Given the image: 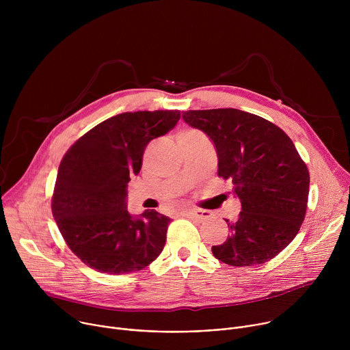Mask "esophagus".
Here are the masks:
<instances>
[{
    "label": "esophagus",
    "mask_w": 350,
    "mask_h": 350,
    "mask_svg": "<svg viewBox=\"0 0 350 350\" xmlns=\"http://www.w3.org/2000/svg\"><path fill=\"white\" fill-rule=\"evenodd\" d=\"M181 213H183L184 216H188V217L196 219V220H199V221L206 220V219L211 216V213H209V212H206V211H183Z\"/></svg>",
    "instance_id": "obj_1"
}]
</instances>
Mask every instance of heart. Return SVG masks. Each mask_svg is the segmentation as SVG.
Masks as SVG:
<instances>
[{
	"label": "heart",
	"instance_id": "1",
	"mask_svg": "<svg viewBox=\"0 0 350 350\" xmlns=\"http://www.w3.org/2000/svg\"><path fill=\"white\" fill-rule=\"evenodd\" d=\"M188 131H193V130H188Z\"/></svg>",
	"mask_w": 350,
	"mask_h": 350
}]
</instances>
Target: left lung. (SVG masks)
<instances>
[{
  "mask_svg": "<svg viewBox=\"0 0 350 350\" xmlns=\"http://www.w3.org/2000/svg\"><path fill=\"white\" fill-rule=\"evenodd\" d=\"M183 119L215 144L217 174L234 184L242 211L227 221L230 237L212 246L216 259L245 267L277 256L296 237L310 176L292 139L274 123L239 109L187 111Z\"/></svg>",
  "mask_w": 350,
  "mask_h": 350,
  "instance_id": "obj_1",
  "label": "left lung"
}]
</instances>
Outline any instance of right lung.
Wrapping results in <instances>:
<instances>
[{
	"instance_id": "add662e5",
	"label": "right lung",
	"mask_w": 350,
	"mask_h": 350,
	"mask_svg": "<svg viewBox=\"0 0 350 350\" xmlns=\"http://www.w3.org/2000/svg\"><path fill=\"white\" fill-rule=\"evenodd\" d=\"M178 120L180 111L124 112L87 131L62 158L51 209L70 251L88 267L134 273L163 251L170 219L157 211L133 217L126 188L141 170L148 142Z\"/></svg>"
}]
</instances>
